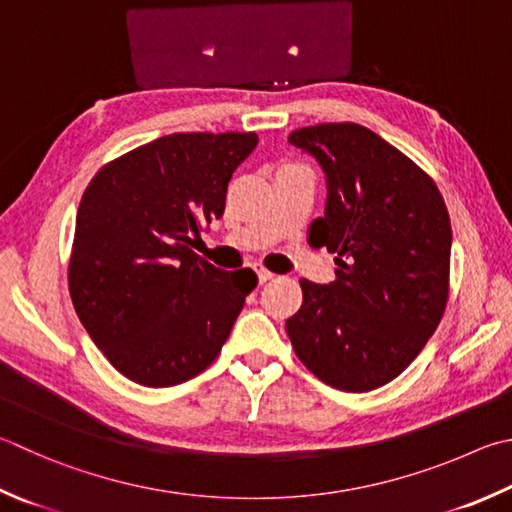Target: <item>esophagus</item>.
<instances>
[{
    "mask_svg": "<svg viewBox=\"0 0 512 512\" xmlns=\"http://www.w3.org/2000/svg\"><path fill=\"white\" fill-rule=\"evenodd\" d=\"M257 277H259V284H266V282H271V280H273L275 273L266 271V268H257Z\"/></svg>",
    "mask_w": 512,
    "mask_h": 512,
    "instance_id": "34e87169",
    "label": "esophagus"
}]
</instances>
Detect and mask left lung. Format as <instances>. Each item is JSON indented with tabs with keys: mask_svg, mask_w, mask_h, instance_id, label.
Returning <instances> with one entry per match:
<instances>
[{
	"mask_svg": "<svg viewBox=\"0 0 512 512\" xmlns=\"http://www.w3.org/2000/svg\"><path fill=\"white\" fill-rule=\"evenodd\" d=\"M293 145L327 174L315 244L336 253V280H300L286 320L302 365L342 392H371L410 367L443 318L452 228L439 188L410 156L358 123L295 129Z\"/></svg>",
	"mask_w": 512,
	"mask_h": 512,
	"instance_id": "left-lung-1",
	"label": "left lung"
}]
</instances>
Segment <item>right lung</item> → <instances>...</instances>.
<instances>
[{
	"label": "right lung",
	"mask_w": 512,
	"mask_h": 512,
	"mask_svg": "<svg viewBox=\"0 0 512 512\" xmlns=\"http://www.w3.org/2000/svg\"><path fill=\"white\" fill-rule=\"evenodd\" d=\"M255 145V132L170 134L102 165L82 194L71 302L138 385H179L210 367L257 286L248 268L221 271L192 250Z\"/></svg>",
	"instance_id": "obj_1"
}]
</instances>
